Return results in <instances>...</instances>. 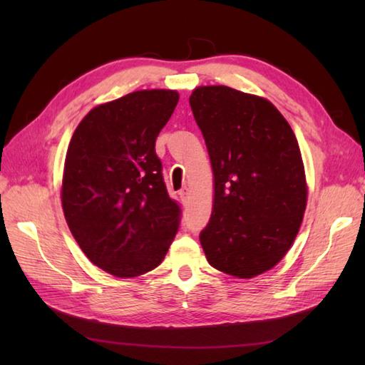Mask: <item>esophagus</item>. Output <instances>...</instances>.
Returning a JSON list of instances; mask_svg holds the SVG:
<instances>
[{
  "label": "esophagus",
  "instance_id": "1",
  "mask_svg": "<svg viewBox=\"0 0 365 365\" xmlns=\"http://www.w3.org/2000/svg\"><path fill=\"white\" fill-rule=\"evenodd\" d=\"M178 196H180V199L183 200V202H187L188 197H190V188H187V187L182 188L180 191H178Z\"/></svg>",
  "mask_w": 365,
  "mask_h": 365
}]
</instances>
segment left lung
Instances as JSON below:
<instances>
[{
    "mask_svg": "<svg viewBox=\"0 0 365 365\" xmlns=\"http://www.w3.org/2000/svg\"><path fill=\"white\" fill-rule=\"evenodd\" d=\"M190 105L215 175L212 218L199 240L208 263L250 279L290 250L307 202L304 165L289 122L267 98L200 86Z\"/></svg>",
    "mask_w": 365,
    "mask_h": 365,
    "instance_id": "8db88e82",
    "label": "left lung"
}]
</instances>
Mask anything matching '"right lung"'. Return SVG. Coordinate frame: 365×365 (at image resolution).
I'll return each mask as SVG.
<instances>
[{
	"instance_id": "right-lung-1",
	"label": "right lung",
	"mask_w": 365,
	"mask_h": 365,
	"mask_svg": "<svg viewBox=\"0 0 365 365\" xmlns=\"http://www.w3.org/2000/svg\"><path fill=\"white\" fill-rule=\"evenodd\" d=\"M178 102L175 91H136L96 106L68 144L63 210L86 257L118 277L157 268L180 224L155 141Z\"/></svg>"
}]
</instances>
